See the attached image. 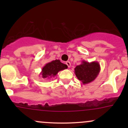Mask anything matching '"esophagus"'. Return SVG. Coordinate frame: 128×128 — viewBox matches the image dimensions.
<instances>
[{"mask_svg": "<svg viewBox=\"0 0 128 128\" xmlns=\"http://www.w3.org/2000/svg\"><path fill=\"white\" fill-rule=\"evenodd\" d=\"M66 65L68 66V68H70V66H71V64H70V62L69 61H66Z\"/></svg>", "mask_w": 128, "mask_h": 128, "instance_id": "obj_1", "label": "esophagus"}]
</instances>
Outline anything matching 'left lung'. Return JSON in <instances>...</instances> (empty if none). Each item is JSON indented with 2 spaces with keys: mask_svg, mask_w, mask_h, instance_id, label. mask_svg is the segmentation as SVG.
<instances>
[{
  "mask_svg": "<svg viewBox=\"0 0 128 128\" xmlns=\"http://www.w3.org/2000/svg\"><path fill=\"white\" fill-rule=\"evenodd\" d=\"M100 71V64L96 61L88 62L82 60V63L74 69L76 77L84 85L93 82L97 77Z\"/></svg>",
  "mask_w": 128,
  "mask_h": 128,
  "instance_id": "8db88e82",
  "label": "left lung"
}]
</instances>
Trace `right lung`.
Wrapping results in <instances>:
<instances>
[{"label":"right lung","instance_id":"right-lung-1","mask_svg":"<svg viewBox=\"0 0 128 128\" xmlns=\"http://www.w3.org/2000/svg\"><path fill=\"white\" fill-rule=\"evenodd\" d=\"M66 69H68V66L66 64L62 63L59 59H56L47 63L42 68L40 75L42 78L49 79L54 77L59 71Z\"/></svg>","mask_w":128,"mask_h":128}]
</instances>
